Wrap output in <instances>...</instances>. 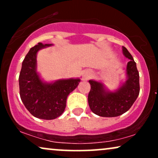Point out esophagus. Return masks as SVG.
<instances>
[{
    "label": "esophagus",
    "instance_id": "esophagus-1",
    "mask_svg": "<svg viewBox=\"0 0 158 158\" xmlns=\"http://www.w3.org/2000/svg\"><path fill=\"white\" fill-rule=\"evenodd\" d=\"M90 76H91V73H90V70H86V71H85L84 73H82V77H81V79H82V80L87 81L90 77Z\"/></svg>",
    "mask_w": 158,
    "mask_h": 158
}]
</instances>
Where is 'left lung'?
I'll use <instances>...</instances> for the list:
<instances>
[{
	"label": "left lung",
	"instance_id": "8db88e82",
	"mask_svg": "<svg viewBox=\"0 0 158 158\" xmlns=\"http://www.w3.org/2000/svg\"><path fill=\"white\" fill-rule=\"evenodd\" d=\"M125 57L130 59L127 63L126 81L118 88L110 90L101 81L89 80L90 90L88 94V105L92 112L104 117L122 115L130 109L139 93V72L133 57L128 50L123 47Z\"/></svg>",
	"mask_w": 158,
	"mask_h": 158
}]
</instances>
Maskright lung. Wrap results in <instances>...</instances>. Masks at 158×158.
I'll return each instance as SVG.
<instances>
[{"label": "right lung", "instance_id": "add662e5", "mask_svg": "<svg viewBox=\"0 0 158 158\" xmlns=\"http://www.w3.org/2000/svg\"><path fill=\"white\" fill-rule=\"evenodd\" d=\"M52 45L39 42L30 49L22 62L19 79L23 105L32 115L43 119H54L62 114L67 98L81 81L70 78L48 82L41 79L37 71V53Z\"/></svg>", "mask_w": 158, "mask_h": 158}]
</instances>
